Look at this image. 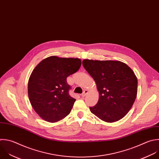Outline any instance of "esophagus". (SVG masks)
Listing matches in <instances>:
<instances>
[{
	"mask_svg": "<svg viewBox=\"0 0 159 159\" xmlns=\"http://www.w3.org/2000/svg\"><path fill=\"white\" fill-rule=\"evenodd\" d=\"M88 92H89V91H88L87 90H85L84 91V92L82 93V97H85V96H86V95L88 93Z\"/></svg>",
	"mask_w": 159,
	"mask_h": 159,
	"instance_id": "esophagus-1",
	"label": "esophagus"
}]
</instances>
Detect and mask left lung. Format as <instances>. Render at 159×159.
<instances>
[{"instance_id": "left-lung-1", "label": "left lung", "mask_w": 159, "mask_h": 159, "mask_svg": "<svg viewBox=\"0 0 159 159\" xmlns=\"http://www.w3.org/2000/svg\"><path fill=\"white\" fill-rule=\"evenodd\" d=\"M85 69L95 82L99 93L98 102L90 107L100 120L111 123L129 112L137 94V79L134 71L119 61L84 59Z\"/></svg>"}]
</instances>
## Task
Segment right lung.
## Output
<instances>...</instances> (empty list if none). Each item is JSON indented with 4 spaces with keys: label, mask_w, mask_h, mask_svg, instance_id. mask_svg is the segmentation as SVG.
<instances>
[{
    "label": "right lung",
    "mask_w": 159,
    "mask_h": 159,
    "mask_svg": "<svg viewBox=\"0 0 159 159\" xmlns=\"http://www.w3.org/2000/svg\"><path fill=\"white\" fill-rule=\"evenodd\" d=\"M79 58L50 56L32 71L28 82V95L35 112L48 122H58L68 116L75 99L70 97L67 77L81 66Z\"/></svg>",
    "instance_id": "right-lung-1"
}]
</instances>
